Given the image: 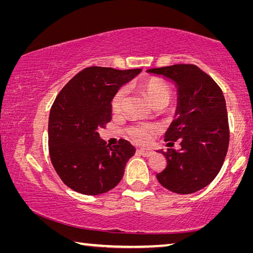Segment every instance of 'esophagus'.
Returning a JSON list of instances; mask_svg holds the SVG:
<instances>
[{"mask_svg":"<svg viewBox=\"0 0 253 253\" xmlns=\"http://www.w3.org/2000/svg\"><path fill=\"white\" fill-rule=\"evenodd\" d=\"M138 153L140 154V155H143L145 157H149L153 155V149H149V148H139L138 149Z\"/></svg>","mask_w":253,"mask_h":253,"instance_id":"34e87169","label":"esophagus"}]
</instances>
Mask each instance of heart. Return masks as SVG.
<instances>
[{
	"label": "heart",
	"mask_w": 253,
	"mask_h": 253,
	"mask_svg": "<svg viewBox=\"0 0 253 253\" xmlns=\"http://www.w3.org/2000/svg\"><path fill=\"white\" fill-rule=\"evenodd\" d=\"M145 97L151 102V105H168L170 98V89L168 84L157 78H151L143 81L140 84ZM127 96V89L125 87L119 88L115 92L111 99V109L114 113H119L122 110L124 101ZM160 131V128L155 124H134L127 128V134L134 142L138 144H147L152 140V138Z\"/></svg>",
	"instance_id": "1"
}]
</instances>
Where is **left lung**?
<instances>
[{
    "instance_id": "left-lung-1",
    "label": "left lung",
    "mask_w": 253,
    "mask_h": 253,
    "mask_svg": "<svg viewBox=\"0 0 253 253\" xmlns=\"http://www.w3.org/2000/svg\"><path fill=\"white\" fill-rule=\"evenodd\" d=\"M147 72L172 80L177 88L176 113L165 142L170 147L178 140L181 149L161 151L168 165L156 177L174 193H194L215 178L228 152L230 131L223 92L194 65H174Z\"/></svg>"
}]
</instances>
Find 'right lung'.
Returning a JSON list of instances; mask_svg holds the SVG:
<instances>
[{
    "label": "right lung",
    "instance_id": "right-lung-1",
    "mask_svg": "<svg viewBox=\"0 0 253 253\" xmlns=\"http://www.w3.org/2000/svg\"><path fill=\"white\" fill-rule=\"evenodd\" d=\"M140 71L85 68L55 98L48 126L50 158L62 182L78 193H106L123 178L136 149L125 139L110 146L98 128L110 122L115 92Z\"/></svg>",
    "mask_w": 253,
    "mask_h": 253
}]
</instances>
